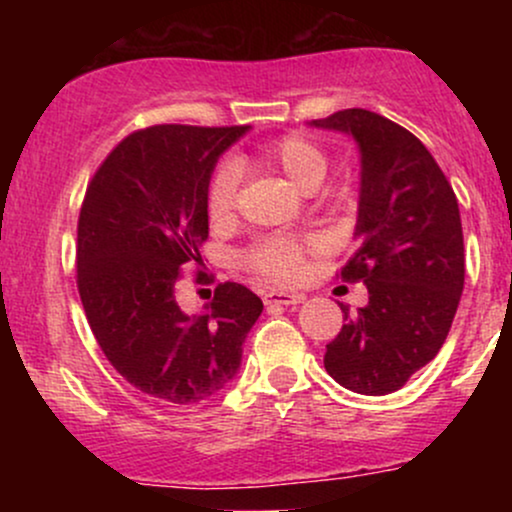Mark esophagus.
I'll return each mask as SVG.
<instances>
[{
  "label": "esophagus",
  "instance_id": "1",
  "mask_svg": "<svg viewBox=\"0 0 512 512\" xmlns=\"http://www.w3.org/2000/svg\"><path fill=\"white\" fill-rule=\"evenodd\" d=\"M264 305H298L305 301L303 293H281V291H267L262 296Z\"/></svg>",
  "mask_w": 512,
  "mask_h": 512
}]
</instances>
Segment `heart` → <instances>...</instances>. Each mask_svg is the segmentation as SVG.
<instances>
[{"label": "heart", "mask_w": 512, "mask_h": 512, "mask_svg": "<svg viewBox=\"0 0 512 512\" xmlns=\"http://www.w3.org/2000/svg\"><path fill=\"white\" fill-rule=\"evenodd\" d=\"M248 166L276 170L286 175L298 190L313 192L330 170V158L303 134H284L257 146L248 156ZM240 170L228 163L216 170L207 190V214L211 223H226L236 209ZM310 243L303 238L272 233L257 238L240 252V262L252 274L276 286H293L303 279L308 267Z\"/></svg>", "instance_id": "1"}]
</instances>
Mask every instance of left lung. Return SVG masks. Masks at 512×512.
Instances as JSON below:
<instances>
[{
  "instance_id": "left-lung-1",
  "label": "left lung",
  "mask_w": 512,
  "mask_h": 512,
  "mask_svg": "<svg viewBox=\"0 0 512 512\" xmlns=\"http://www.w3.org/2000/svg\"><path fill=\"white\" fill-rule=\"evenodd\" d=\"M317 127L354 134L361 146L358 250L339 279L368 289L356 315L342 305V332L325 368L361 395H390L448 339L464 289L457 197L436 158L409 129L363 108L339 110Z\"/></svg>"
}]
</instances>
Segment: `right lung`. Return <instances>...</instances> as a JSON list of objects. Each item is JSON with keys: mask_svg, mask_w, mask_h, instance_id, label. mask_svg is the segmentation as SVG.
I'll return each mask as SVG.
<instances>
[{"mask_svg": "<svg viewBox=\"0 0 512 512\" xmlns=\"http://www.w3.org/2000/svg\"><path fill=\"white\" fill-rule=\"evenodd\" d=\"M248 125H154L127 134L88 180L76 226V286L98 346L144 395L197 404L236 375L262 301L223 281L185 315V264H202L211 170ZM195 284H214L204 267Z\"/></svg>", "mask_w": 512, "mask_h": 512, "instance_id": "1", "label": "right lung"}]
</instances>
